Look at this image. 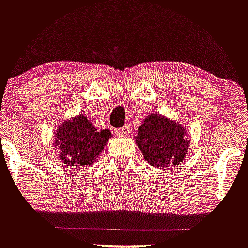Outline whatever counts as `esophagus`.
<instances>
[{"label":"esophagus","mask_w":248,"mask_h":248,"mask_svg":"<svg viewBox=\"0 0 248 248\" xmlns=\"http://www.w3.org/2000/svg\"><path fill=\"white\" fill-rule=\"evenodd\" d=\"M129 132H130V128L127 126H124L121 128H118V129H115V134L119 136H128L129 135Z\"/></svg>","instance_id":"1"}]
</instances>
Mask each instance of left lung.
Wrapping results in <instances>:
<instances>
[{
	"instance_id": "1",
	"label": "left lung",
	"mask_w": 248,
	"mask_h": 248,
	"mask_svg": "<svg viewBox=\"0 0 248 248\" xmlns=\"http://www.w3.org/2000/svg\"><path fill=\"white\" fill-rule=\"evenodd\" d=\"M135 142L150 166L166 169L186 160L190 138L186 126L157 113H152L138 128Z\"/></svg>"
}]
</instances>
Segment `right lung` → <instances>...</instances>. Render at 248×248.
I'll use <instances>...</instances> for the list:
<instances>
[{"mask_svg": "<svg viewBox=\"0 0 248 248\" xmlns=\"http://www.w3.org/2000/svg\"><path fill=\"white\" fill-rule=\"evenodd\" d=\"M110 138L109 129L99 132L86 116L79 114L61 124L55 132L53 146L64 166L82 169L94 163Z\"/></svg>", "mask_w": 248, "mask_h": 248, "instance_id": "right-lung-1", "label": "right lung"}]
</instances>
